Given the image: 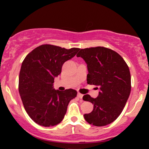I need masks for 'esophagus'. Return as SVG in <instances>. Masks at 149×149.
<instances>
[{
	"label": "esophagus",
	"mask_w": 149,
	"mask_h": 149,
	"mask_svg": "<svg viewBox=\"0 0 149 149\" xmlns=\"http://www.w3.org/2000/svg\"><path fill=\"white\" fill-rule=\"evenodd\" d=\"M78 97H79L80 99H82V98H83V94L80 93V92H78Z\"/></svg>",
	"instance_id": "1"
}]
</instances>
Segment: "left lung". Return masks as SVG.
<instances>
[{
    "instance_id": "1",
    "label": "left lung",
    "mask_w": 149,
    "mask_h": 149,
    "mask_svg": "<svg viewBox=\"0 0 149 149\" xmlns=\"http://www.w3.org/2000/svg\"><path fill=\"white\" fill-rule=\"evenodd\" d=\"M76 56L86 62L88 84L100 89L97 98L89 95L83 97L94 105L92 111L84 115L85 120L98 127L111 123L123 111L130 94L131 76L127 64L118 53L100 46L81 49Z\"/></svg>"
}]
</instances>
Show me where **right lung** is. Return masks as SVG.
I'll list each match as a JSON object with an SVG mask.
<instances>
[{
    "instance_id": "obj_1",
    "label": "right lung",
    "mask_w": 149,
    "mask_h": 149,
    "mask_svg": "<svg viewBox=\"0 0 149 149\" xmlns=\"http://www.w3.org/2000/svg\"><path fill=\"white\" fill-rule=\"evenodd\" d=\"M79 49L45 44L33 49L24 59L19 77V92L26 111L37 124L44 127L59 124L69 102L76 97V90L61 92L52 86L64 63L74 57Z\"/></svg>"
}]
</instances>
